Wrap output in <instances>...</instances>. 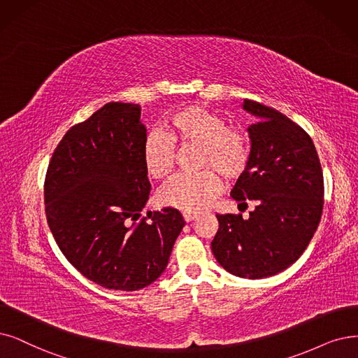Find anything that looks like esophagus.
Segmentation results:
<instances>
[{
    "instance_id": "obj_1",
    "label": "esophagus",
    "mask_w": 358,
    "mask_h": 358,
    "mask_svg": "<svg viewBox=\"0 0 358 358\" xmlns=\"http://www.w3.org/2000/svg\"><path fill=\"white\" fill-rule=\"evenodd\" d=\"M196 217V214L195 213H183V219H185V222H192L194 219Z\"/></svg>"
}]
</instances>
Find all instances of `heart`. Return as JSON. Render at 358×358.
Masks as SVG:
<instances>
[{"label":"heart","instance_id":"1","mask_svg":"<svg viewBox=\"0 0 358 358\" xmlns=\"http://www.w3.org/2000/svg\"><path fill=\"white\" fill-rule=\"evenodd\" d=\"M198 147L194 175H178L160 191V201L185 213L206 210L222 189L217 173L226 180L245 173L251 145L242 126L227 124L217 111L201 104L179 108L169 119V134H150L144 141V166L154 179H166L176 166V147Z\"/></svg>","mask_w":358,"mask_h":358}]
</instances>
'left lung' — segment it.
<instances>
[{
  "mask_svg": "<svg viewBox=\"0 0 358 358\" xmlns=\"http://www.w3.org/2000/svg\"><path fill=\"white\" fill-rule=\"evenodd\" d=\"M244 110L259 122L248 127L251 159L231 196L255 203L248 219L217 214L211 251L239 278L262 279L288 268L304 252L323 210V173L310 135L280 111L251 99Z\"/></svg>",
  "mask_w": 358,
  "mask_h": 358,
  "instance_id": "8db88e82",
  "label": "left lung"
}]
</instances>
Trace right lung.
Returning <instances> with one entry per match:
<instances>
[{
  "instance_id": "right-lung-1",
  "label": "right lung",
  "mask_w": 358,
  "mask_h": 358,
  "mask_svg": "<svg viewBox=\"0 0 358 358\" xmlns=\"http://www.w3.org/2000/svg\"><path fill=\"white\" fill-rule=\"evenodd\" d=\"M141 107L108 103L70 127L47 170L50 231L70 264L107 289L138 291L164 271L185 220L166 207L141 219L151 185Z\"/></svg>"
}]
</instances>
